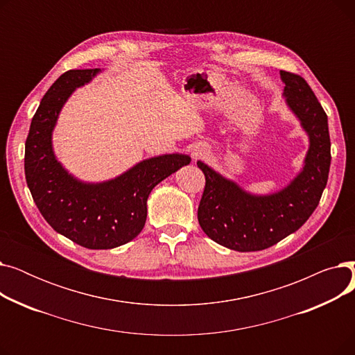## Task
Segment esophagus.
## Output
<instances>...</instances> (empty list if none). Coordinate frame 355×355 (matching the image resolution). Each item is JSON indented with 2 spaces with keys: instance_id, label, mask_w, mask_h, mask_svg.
<instances>
[{
  "instance_id": "34e87169",
  "label": "esophagus",
  "mask_w": 355,
  "mask_h": 355,
  "mask_svg": "<svg viewBox=\"0 0 355 355\" xmlns=\"http://www.w3.org/2000/svg\"><path fill=\"white\" fill-rule=\"evenodd\" d=\"M197 155H198V154H197Z\"/></svg>"
}]
</instances>
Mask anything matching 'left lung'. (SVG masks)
<instances>
[{
  "label": "left lung",
  "mask_w": 355,
  "mask_h": 355,
  "mask_svg": "<svg viewBox=\"0 0 355 355\" xmlns=\"http://www.w3.org/2000/svg\"><path fill=\"white\" fill-rule=\"evenodd\" d=\"M289 107L309 135L304 171L282 191L254 197L206 164L197 162L206 185L197 211L198 223L216 243L237 252L263 250L296 232L320 204L328 181L331 141L328 118L306 80L281 70Z\"/></svg>",
  "instance_id": "1"
}]
</instances>
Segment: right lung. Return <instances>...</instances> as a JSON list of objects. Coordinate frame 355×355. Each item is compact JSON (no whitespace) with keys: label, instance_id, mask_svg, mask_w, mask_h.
<instances>
[{"label":"right lung","instance_id":"add662e5","mask_svg":"<svg viewBox=\"0 0 355 355\" xmlns=\"http://www.w3.org/2000/svg\"><path fill=\"white\" fill-rule=\"evenodd\" d=\"M98 71L69 70L51 85L33 116L24 154L26 181L42 216L58 233L96 250L114 249L135 239L145 226L149 193L191 161L181 154L151 158L102 184H83L70 177L54 158L51 130L74 87Z\"/></svg>","mask_w":355,"mask_h":355}]
</instances>
